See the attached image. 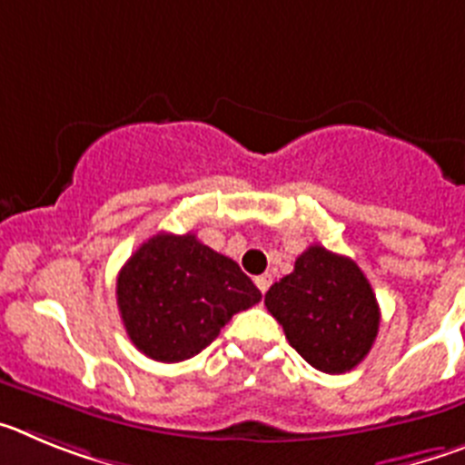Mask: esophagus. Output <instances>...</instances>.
<instances>
[{"instance_id":"1","label":"esophagus","mask_w":465,"mask_h":465,"mask_svg":"<svg viewBox=\"0 0 465 465\" xmlns=\"http://www.w3.org/2000/svg\"><path fill=\"white\" fill-rule=\"evenodd\" d=\"M270 283H272V277H270V274H261V277H256V286L261 289V293H268Z\"/></svg>"}]
</instances>
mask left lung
Returning a JSON list of instances; mask_svg holds the SVG:
<instances>
[{
  "instance_id": "obj_1",
  "label": "left lung",
  "mask_w": 465,
  "mask_h": 465,
  "mask_svg": "<svg viewBox=\"0 0 465 465\" xmlns=\"http://www.w3.org/2000/svg\"><path fill=\"white\" fill-rule=\"evenodd\" d=\"M265 307L312 368L340 375L361 363L380 331V305L351 258L312 244L293 272L265 293Z\"/></svg>"
}]
</instances>
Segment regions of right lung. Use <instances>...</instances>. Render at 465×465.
Instances as JSON below:
<instances>
[{
	"instance_id": "add662e5",
	"label": "right lung",
	"mask_w": 465,
	"mask_h": 465,
	"mask_svg": "<svg viewBox=\"0 0 465 465\" xmlns=\"http://www.w3.org/2000/svg\"><path fill=\"white\" fill-rule=\"evenodd\" d=\"M118 310L134 347L153 361L179 363L219 338L232 314L261 291L232 258L193 232H158L118 272Z\"/></svg>"
}]
</instances>
